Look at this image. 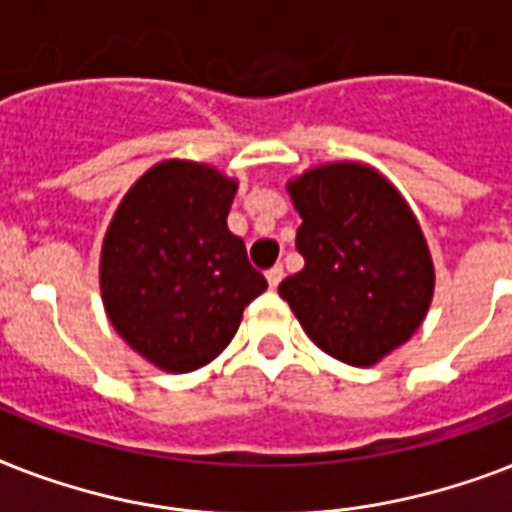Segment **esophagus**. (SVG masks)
I'll return each mask as SVG.
<instances>
[{
  "label": "esophagus",
  "mask_w": 512,
  "mask_h": 512,
  "mask_svg": "<svg viewBox=\"0 0 512 512\" xmlns=\"http://www.w3.org/2000/svg\"><path fill=\"white\" fill-rule=\"evenodd\" d=\"M265 279H268L271 289H276L281 284V279H284V268H281V265H273L271 271L265 273Z\"/></svg>",
  "instance_id": "obj_1"
}]
</instances>
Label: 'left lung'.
I'll return each instance as SVG.
<instances>
[{
  "instance_id": "left-lung-1",
  "label": "left lung",
  "mask_w": 512,
  "mask_h": 512,
  "mask_svg": "<svg viewBox=\"0 0 512 512\" xmlns=\"http://www.w3.org/2000/svg\"><path fill=\"white\" fill-rule=\"evenodd\" d=\"M303 217L305 268L279 284L305 335L350 366H372L417 332L433 260L417 217L377 170L335 162L287 185Z\"/></svg>"
}]
</instances>
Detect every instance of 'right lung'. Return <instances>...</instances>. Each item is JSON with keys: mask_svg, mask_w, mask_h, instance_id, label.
I'll list each match as a JSON object with an SVG mask.
<instances>
[{"mask_svg": "<svg viewBox=\"0 0 512 512\" xmlns=\"http://www.w3.org/2000/svg\"><path fill=\"white\" fill-rule=\"evenodd\" d=\"M236 180L207 164L151 167L116 209L100 252L114 329L164 372H193L233 340L268 281L228 231Z\"/></svg>", "mask_w": 512, "mask_h": 512, "instance_id": "obj_1", "label": "right lung"}]
</instances>
